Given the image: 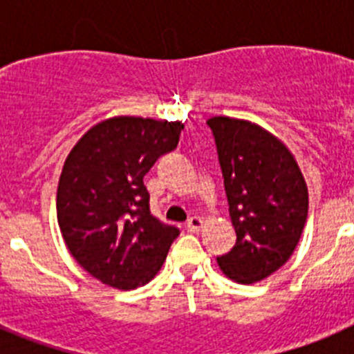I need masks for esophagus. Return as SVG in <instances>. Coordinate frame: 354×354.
Returning a JSON list of instances; mask_svg holds the SVG:
<instances>
[{
    "mask_svg": "<svg viewBox=\"0 0 354 354\" xmlns=\"http://www.w3.org/2000/svg\"><path fill=\"white\" fill-rule=\"evenodd\" d=\"M186 227H187V230H189V232H198L200 228L204 227V220H202L200 216H192V218L187 220Z\"/></svg>",
    "mask_w": 354,
    "mask_h": 354,
    "instance_id": "esophagus-1",
    "label": "esophagus"
}]
</instances>
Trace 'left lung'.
Wrapping results in <instances>:
<instances>
[{
	"mask_svg": "<svg viewBox=\"0 0 354 354\" xmlns=\"http://www.w3.org/2000/svg\"><path fill=\"white\" fill-rule=\"evenodd\" d=\"M236 245L218 257L223 274L255 283L290 259L308 214L305 177L286 143L250 120L212 117Z\"/></svg>",
	"mask_w": 354,
	"mask_h": 354,
	"instance_id": "1",
	"label": "left lung"
}]
</instances>
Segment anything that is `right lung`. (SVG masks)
I'll return each instance as SVG.
<instances>
[{
  "label": "right lung",
  "mask_w": 354,
  "mask_h": 354,
  "mask_svg": "<svg viewBox=\"0 0 354 354\" xmlns=\"http://www.w3.org/2000/svg\"><path fill=\"white\" fill-rule=\"evenodd\" d=\"M180 122L113 117L72 147L56 192V218L77 264L120 290L149 283L179 228L150 214L143 177L174 150Z\"/></svg>",
  "instance_id": "1"
}]
</instances>
